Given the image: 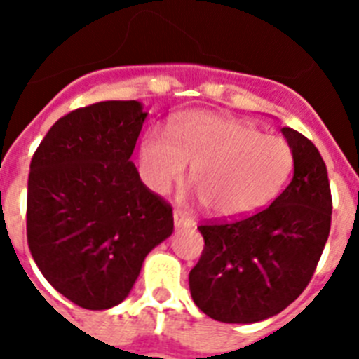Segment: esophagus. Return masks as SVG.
I'll return each mask as SVG.
<instances>
[{"label": "esophagus", "instance_id": "esophagus-1", "mask_svg": "<svg viewBox=\"0 0 359 359\" xmlns=\"http://www.w3.org/2000/svg\"><path fill=\"white\" fill-rule=\"evenodd\" d=\"M174 224H176V228L192 226L194 221H192V219H190L183 210H174Z\"/></svg>", "mask_w": 359, "mask_h": 359}]
</instances>
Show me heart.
I'll use <instances>...</instances> for the list:
<instances>
[{"instance_id":"1","label":"heart","mask_w":359,"mask_h":359,"mask_svg":"<svg viewBox=\"0 0 359 359\" xmlns=\"http://www.w3.org/2000/svg\"><path fill=\"white\" fill-rule=\"evenodd\" d=\"M290 142L210 111H190L170 123V140L156 131L140 144L144 182L167 194L190 182L207 210L219 219H243L273 201L293 172Z\"/></svg>"}]
</instances>
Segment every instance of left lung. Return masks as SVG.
Returning <instances> with one entry per match:
<instances>
[{"instance_id": "1", "label": "left lung", "mask_w": 359, "mask_h": 359, "mask_svg": "<svg viewBox=\"0 0 359 359\" xmlns=\"http://www.w3.org/2000/svg\"><path fill=\"white\" fill-rule=\"evenodd\" d=\"M294 154L290 185L269 207L236 221L199 224L205 248L190 269L196 306L224 323L278 315L315 273L331 230L332 198L325 163L306 136L282 128Z\"/></svg>"}]
</instances>
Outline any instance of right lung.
I'll return each instance as SVG.
<instances>
[{"mask_svg":"<svg viewBox=\"0 0 359 359\" xmlns=\"http://www.w3.org/2000/svg\"><path fill=\"white\" fill-rule=\"evenodd\" d=\"M147 113L136 100L79 107L53 123L28 174L27 239L44 278L84 309L128 297L172 207L131 161Z\"/></svg>","mask_w":359,"mask_h":359,"instance_id":"right-lung-1","label":"right lung"}]
</instances>
